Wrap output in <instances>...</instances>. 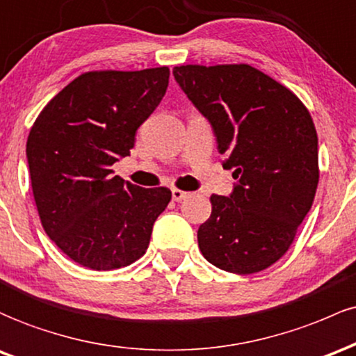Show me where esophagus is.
<instances>
[{
  "mask_svg": "<svg viewBox=\"0 0 356 356\" xmlns=\"http://www.w3.org/2000/svg\"><path fill=\"white\" fill-rule=\"evenodd\" d=\"M188 191H183V190H178V188H173L171 190V197H173L175 202H181V200H185L188 197Z\"/></svg>",
  "mask_w": 356,
  "mask_h": 356,
  "instance_id": "obj_1",
  "label": "esophagus"
}]
</instances>
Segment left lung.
I'll return each instance as SVG.
<instances>
[{
	"label": "left lung",
	"mask_w": 356,
	"mask_h": 356,
	"mask_svg": "<svg viewBox=\"0 0 356 356\" xmlns=\"http://www.w3.org/2000/svg\"><path fill=\"white\" fill-rule=\"evenodd\" d=\"M175 81L209 119L230 197L211 195L198 229L203 257L218 269L254 274L287 252L318 188V134L296 95L245 65H181Z\"/></svg>",
	"instance_id": "1"
}]
</instances>
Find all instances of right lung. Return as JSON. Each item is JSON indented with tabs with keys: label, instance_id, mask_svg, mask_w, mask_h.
<instances>
[{
	"label": "right lung",
	"instance_id": "1",
	"mask_svg": "<svg viewBox=\"0 0 356 356\" xmlns=\"http://www.w3.org/2000/svg\"><path fill=\"white\" fill-rule=\"evenodd\" d=\"M170 69L87 72L55 95L26 141L35 203L47 235L74 262L113 270L138 261L171 200L114 177L136 131L165 97Z\"/></svg>",
	"mask_w": 356,
	"mask_h": 356
}]
</instances>
